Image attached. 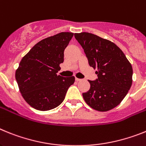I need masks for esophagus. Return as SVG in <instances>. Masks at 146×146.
Listing matches in <instances>:
<instances>
[{
  "label": "esophagus",
  "mask_w": 146,
  "mask_h": 146,
  "mask_svg": "<svg viewBox=\"0 0 146 146\" xmlns=\"http://www.w3.org/2000/svg\"><path fill=\"white\" fill-rule=\"evenodd\" d=\"M82 79H81V78H76V82H81V81H82Z\"/></svg>",
  "instance_id": "esophagus-1"
}]
</instances>
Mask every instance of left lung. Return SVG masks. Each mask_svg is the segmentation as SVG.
<instances>
[{"instance_id":"8db88e82","label":"left lung","mask_w":146,"mask_h":146,"mask_svg":"<svg viewBox=\"0 0 146 146\" xmlns=\"http://www.w3.org/2000/svg\"><path fill=\"white\" fill-rule=\"evenodd\" d=\"M83 48L89 64L98 78L90 81V88L82 94L91 108L106 111L120 104L132 84L133 70L123 52L115 43L87 32L74 35Z\"/></svg>"}]
</instances>
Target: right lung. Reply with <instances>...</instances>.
<instances>
[{"mask_svg": "<svg viewBox=\"0 0 146 146\" xmlns=\"http://www.w3.org/2000/svg\"><path fill=\"white\" fill-rule=\"evenodd\" d=\"M73 33L61 32L37 42L20 61L15 72L19 90L31 107L48 111L62 103L75 77L57 75L64 51Z\"/></svg>", "mask_w": 146, "mask_h": 146, "instance_id": "1", "label": "right lung"}]
</instances>
